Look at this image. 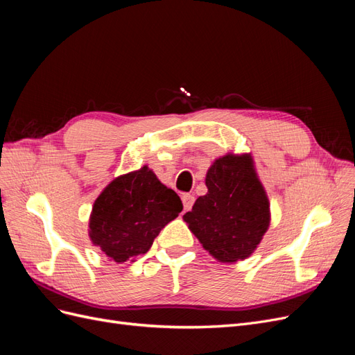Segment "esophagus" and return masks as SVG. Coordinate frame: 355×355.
<instances>
[{
  "label": "esophagus",
  "mask_w": 355,
  "mask_h": 355,
  "mask_svg": "<svg viewBox=\"0 0 355 355\" xmlns=\"http://www.w3.org/2000/svg\"><path fill=\"white\" fill-rule=\"evenodd\" d=\"M194 201H196L194 196H191V194H184V196H182V202H184V209L185 210H189L192 207V204H194Z\"/></svg>",
  "instance_id": "1"
}]
</instances>
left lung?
<instances>
[{
	"mask_svg": "<svg viewBox=\"0 0 355 355\" xmlns=\"http://www.w3.org/2000/svg\"><path fill=\"white\" fill-rule=\"evenodd\" d=\"M207 194L184 214L202 249L220 263L250 257L271 223L270 198L257 175L252 153H228L206 173Z\"/></svg>",
	"mask_w": 355,
	"mask_h": 355,
	"instance_id": "left-lung-1",
	"label": "left lung"
}]
</instances>
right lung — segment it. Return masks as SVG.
Segmentation results:
<instances>
[{
  "mask_svg": "<svg viewBox=\"0 0 355 355\" xmlns=\"http://www.w3.org/2000/svg\"><path fill=\"white\" fill-rule=\"evenodd\" d=\"M182 209L176 192L145 164L111 180L94 200L89 239L110 261L135 262Z\"/></svg>",
  "mask_w": 355,
  "mask_h": 355,
  "instance_id": "add662e5",
  "label": "right lung"
}]
</instances>
